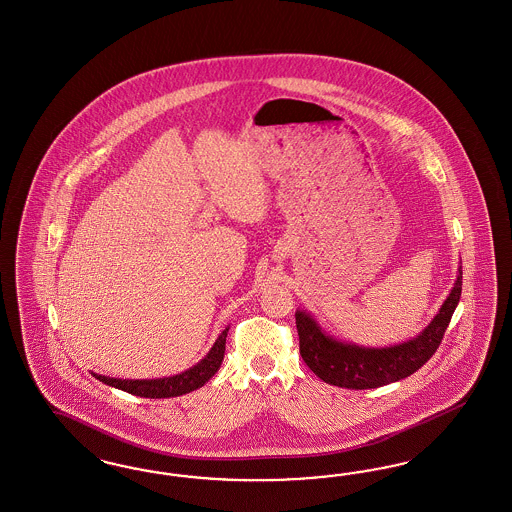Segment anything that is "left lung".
I'll use <instances>...</instances> for the list:
<instances>
[{"label":"left lung","instance_id":"left-lung-1","mask_svg":"<svg viewBox=\"0 0 512 512\" xmlns=\"http://www.w3.org/2000/svg\"><path fill=\"white\" fill-rule=\"evenodd\" d=\"M461 286L463 270L459 266L450 295L429 326L413 339L389 347H364L339 341L326 333L310 312L297 310L295 324L301 356L322 381L343 389H377L406 379L421 368L442 343L461 299Z\"/></svg>","mask_w":512,"mask_h":512}]
</instances>
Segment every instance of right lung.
Listing matches in <instances>:
<instances>
[{"mask_svg":"<svg viewBox=\"0 0 512 512\" xmlns=\"http://www.w3.org/2000/svg\"><path fill=\"white\" fill-rule=\"evenodd\" d=\"M228 328L223 329V333L217 337L211 350L205 354L204 358L192 366V368L181 371L171 377H160V379H118V377H106L93 373L104 385L114 387V389L141 396V398H173V396H183L192 390L204 387L205 383L219 371L223 358H225V343Z\"/></svg>","mask_w":512,"mask_h":512,"instance_id":"right-lung-1","label":"right lung"}]
</instances>
